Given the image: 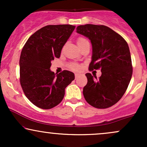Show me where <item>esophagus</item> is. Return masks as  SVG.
Returning a JSON list of instances; mask_svg holds the SVG:
<instances>
[{"mask_svg":"<svg viewBox=\"0 0 147 147\" xmlns=\"http://www.w3.org/2000/svg\"><path fill=\"white\" fill-rule=\"evenodd\" d=\"M79 75H82V74H81V73H75V78L77 79Z\"/></svg>","mask_w":147,"mask_h":147,"instance_id":"34e87169","label":"esophagus"}]
</instances>
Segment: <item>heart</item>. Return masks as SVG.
<instances>
[{
	"label": "heart",
	"instance_id": "b5f03b06",
	"mask_svg": "<svg viewBox=\"0 0 147 147\" xmlns=\"http://www.w3.org/2000/svg\"><path fill=\"white\" fill-rule=\"evenodd\" d=\"M86 41H88L86 38H82V37H81V38H79L78 39H77V45H79L82 44V43H84V42H86ZM80 68H81L80 65H78V64L73 63V64H71V65H70V68L73 70H79V69H80Z\"/></svg>",
	"mask_w": 147,
	"mask_h": 147
}]
</instances>
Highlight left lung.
I'll use <instances>...</instances> for the list:
<instances>
[{"mask_svg": "<svg viewBox=\"0 0 147 147\" xmlns=\"http://www.w3.org/2000/svg\"><path fill=\"white\" fill-rule=\"evenodd\" d=\"M77 32L87 37L92 44L89 69L102 72L99 79L96 75L86 74L84 98L97 109L111 107L122 98L132 77L129 45L122 36L105 25H79Z\"/></svg>", "mask_w": 147, "mask_h": 147, "instance_id": "obj_1", "label": "left lung"}]
</instances>
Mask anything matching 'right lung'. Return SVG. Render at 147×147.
<instances>
[{
    "label": "right lung",
    "mask_w": 147,
    "mask_h": 147,
    "mask_svg": "<svg viewBox=\"0 0 147 147\" xmlns=\"http://www.w3.org/2000/svg\"><path fill=\"white\" fill-rule=\"evenodd\" d=\"M75 28L72 25H47L34 33L22 50L21 87L27 98L40 109H50L58 105L65 88L75 79V74L68 70L56 75L50 70L51 61L55 57L59 58Z\"/></svg>",
    "instance_id": "add662e5"
}]
</instances>
